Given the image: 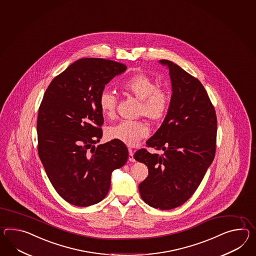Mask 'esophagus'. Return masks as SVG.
Returning a JSON list of instances; mask_svg holds the SVG:
<instances>
[{
    "label": "esophagus",
    "mask_w": 256,
    "mask_h": 256,
    "mask_svg": "<svg viewBox=\"0 0 256 256\" xmlns=\"http://www.w3.org/2000/svg\"><path fill=\"white\" fill-rule=\"evenodd\" d=\"M128 160L130 161V162H135L136 160H135V158H134V154H133V150H131V149H130L128 150Z\"/></svg>",
    "instance_id": "1"
}]
</instances>
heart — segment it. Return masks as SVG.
Instances as JSON below:
<instances>
[{"instance_id":"heart-1","label":"heart","mask_w":256,"mask_h":256,"mask_svg":"<svg viewBox=\"0 0 256 256\" xmlns=\"http://www.w3.org/2000/svg\"><path fill=\"white\" fill-rule=\"evenodd\" d=\"M126 94L140 100L138 112L150 121L164 118L168 110L170 96L152 78L144 74H137L126 78L121 84ZM116 98L112 92H102L99 98V107L102 116L112 118L116 114ZM149 135V128L142 121H121L107 130V137L116 140L128 146H136L142 138Z\"/></svg>"}]
</instances>
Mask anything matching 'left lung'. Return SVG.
<instances>
[{
    "instance_id": "left-lung-1",
    "label": "left lung",
    "mask_w": 256,
    "mask_h": 256,
    "mask_svg": "<svg viewBox=\"0 0 256 256\" xmlns=\"http://www.w3.org/2000/svg\"><path fill=\"white\" fill-rule=\"evenodd\" d=\"M172 96L161 126L146 145L164 154L137 150L135 160L144 162L149 174L138 185L149 206L169 210L182 206L199 187L216 154L218 120L202 84L168 60Z\"/></svg>"
}]
</instances>
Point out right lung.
<instances>
[{
  "instance_id": "right-lung-1",
  "label": "right lung",
  "mask_w": 256,
  "mask_h": 256,
  "mask_svg": "<svg viewBox=\"0 0 256 256\" xmlns=\"http://www.w3.org/2000/svg\"><path fill=\"white\" fill-rule=\"evenodd\" d=\"M126 69L111 60L80 59L52 80L38 108L40 159L57 194L73 206L104 199L112 171L128 161V148L116 140L94 146L102 137L100 94Z\"/></svg>"
}]
</instances>
